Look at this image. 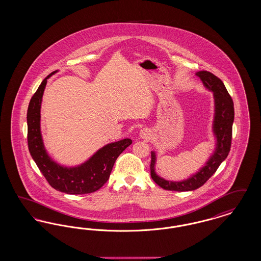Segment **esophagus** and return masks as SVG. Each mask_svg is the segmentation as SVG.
<instances>
[{
	"label": "esophagus",
	"instance_id": "esophagus-1",
	"mask_svg": "<svg viewBox=\"0 0 261 261\" xmlns=\"http://www.w3.org/2000/svg\"><path fill=\"white\" fill-rule=\"evenodd\" d=\"M147 135H148V134H147L145 131H143V130H142V132H141V136L143 137V138H147V137H149L147 136Z\"/></svg>",
	"mask_w": 261,
	"mask_h": 261
}]
</instances>
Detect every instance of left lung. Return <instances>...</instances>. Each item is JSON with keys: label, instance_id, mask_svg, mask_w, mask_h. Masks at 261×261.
<instances>
[{"label": "left lung", "instance_id": "obj_1", "mask_svg": "<svg viewBox=\"0 0 261 261\" xmlns=\"http://www.w3.org/2000/svg\"><path fill=\"white\" fill-rule=\"evenodd\" d=\"M196 75L201 80L203 86L213 93L214 98V118L212 124L213 135L215 137V149L208 161L197 173L182 181H169L163 179L155 172L156 154L151 151L150 176L152 180L164 190L187 192L194 191L202 186L226 160L231 148L232 127L234 122V102L229 95L223 82L211 72L202 70Z\"/></svg>", "mask_w": 261, "mask_h": 261}]
</instances>
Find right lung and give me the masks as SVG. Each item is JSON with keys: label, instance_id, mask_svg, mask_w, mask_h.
<instances>
[{"label": "right lung", "instance_id": "right-lung-1", "mask_svg": "<svg viewBox=\"0 0 261 261\" xmlns=\"http://www.w3.org/2000/svg\"><path fill=\"white\" fill-rule=\"evenodd\" d=\"M48 75L30 99L27 111V142L33 161L50 186L68 195H84L98 191L109 180L114 162L119 154L132 144L123 139L103 146L88 161L74 167H66L53 161L45 149L41 134V103Z\"/></svg>", "mask_w": 261, "mask_h": 261}]
</instances>
